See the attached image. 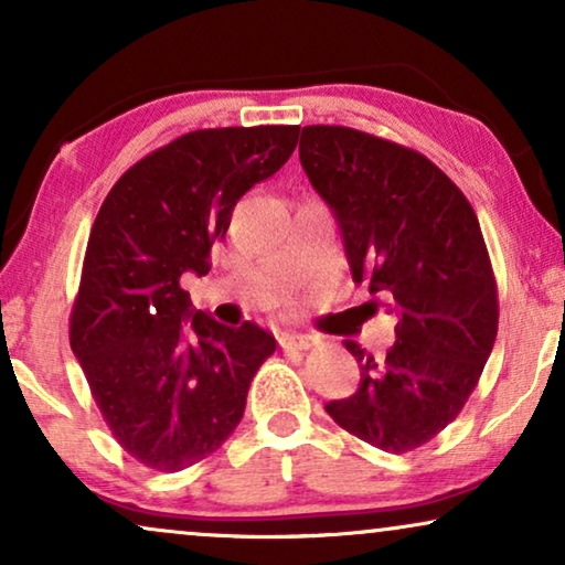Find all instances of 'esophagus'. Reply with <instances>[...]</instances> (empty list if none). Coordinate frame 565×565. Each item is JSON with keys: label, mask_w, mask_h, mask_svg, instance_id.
Instances as JSON below:
<instances>
[{"label": "esophagus", "mask_w": 565, "mask_h": 565, "mask_svg": "<svg viewBox=\"0 0 565 565\" xmlns=\"http://www.w3.org/2000/svg\"><path fill=\"white\" fill-rule=\"evenodd\" d=\"M277 342H280L282 350H308V347H311V337L288 334V331H282V334H277Z\"/></svg>", "instance_id": "esophagus-1"}]
</instances>
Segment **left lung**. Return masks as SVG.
Wrapping results in <instances>:
<instances>
[{"instance_id": "8db88e82", "label": "left lung", "mask_w": 565, "mask_h": 565, "mask_svg": "<svg viewBox=\"0 0 565 565\" xmlns=\"http://www.w3.org/2000/svg\"><path fill=\"white\" fill-rule=\"evenodd\" d=\"M298 153L334 207L354 282L398 316L381 358L344 342L360 388L327 412L377 450L412 452L462 412L497 342V277L476 211L435 161L365 130L306 126Z\"/></svg>"}]
</instances>
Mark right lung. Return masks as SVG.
I'll return each instance as SVG.
<instances>
[{
    "label": "right lung",
    "mask_w": 565,
    "mask_h": 565,
    "mask_svg": "<svg viewBox=\"0 0 565 565\" xmlns=\"http://www.w3.org/2000/svg\"><path fill=\"white\" fill-rule=\"evenodd\" d=\"M300 126L203 128L136 161L99 205L68 342L118 445L177 473L231 437L275 352L257 323L231 329L190 303L234 205L290 159Z\"/></svg>",
    "instance_id": "1"
}]
</instances>
